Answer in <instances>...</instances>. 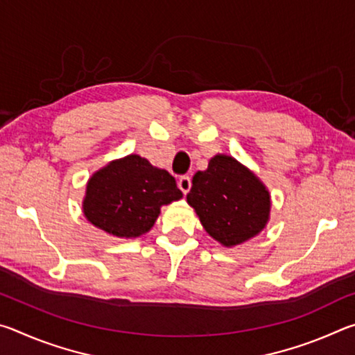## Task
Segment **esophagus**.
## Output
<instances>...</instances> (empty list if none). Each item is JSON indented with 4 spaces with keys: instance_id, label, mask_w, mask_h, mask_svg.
<instances>
[{
    "instance_id": "34e87169",
    "label": "esophagus",
    "mask_w": 355,
    "mask_h": 355,
    "mask_svg": "<svg viewBox=\"0 0 355 355\" xmlns=\"http://www.w3.org/2000/svg\"><path fill=\"white\" fill-rule=\"evenodd\" d=\"M178 188L182 189V192L183 194L186 196L189 192V189H191V178L189 177H180V180H178Z\"/></svg>"
}]
</instances>
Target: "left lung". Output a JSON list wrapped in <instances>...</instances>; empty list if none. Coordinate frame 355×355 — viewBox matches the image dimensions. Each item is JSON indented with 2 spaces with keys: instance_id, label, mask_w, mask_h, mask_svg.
Segmentation results:
<instances>
[{
  "instance_id": "8db88e82",
  "label": "left lung",
  "mask_w": 355,
  "mask_h": 355,
  "mask_svg": "<svg viewBox=\"0 0 355 355\" xmlns=\"http://www.w3.org/2000/svg\"><path fill=\"white\" fill-rule=\"evenodd\" d=\"M186 200L208 235L225 248L260 235L271 216L266 186L230 155H214L207 171L196 172Z\"/></svg>"
}]
</instances>
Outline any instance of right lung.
Wrapping results in <instances>:
<instances>
[{"mask_svg": "<svg viewBox=\"0 0 355 355\" xmlns=\"http://www.w3.org/2000/svg\"><path fill=\"white\" fill-rule=\"evenodd\" d=\"M182 197L183 192L169 172L131 153L92 173L86 184L83 213L107 235L131 239L150 232L161 207Z\"/></svg>", "mask_w": 355, "mask_h": 355, "instance_id": "right-lung-1", "label": "right lung"}]
</instances>
